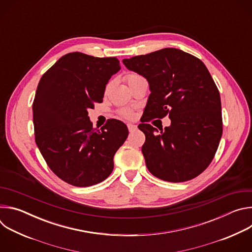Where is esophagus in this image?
Instances as JSON below:
<instances>
[{
    "mask_svg": "<svg viewBox=\"0 0 252 252\" xmlns=\"http://www.w3.org/2000/svg\"><path fill=\"white\" fill-rule=\"evenodd\" d=\"M127 128H128V131L129 132H133L134 130L137 129V126L135 125H132V124H128L127 125Z\"/></svg>",
    "mask_w": 252,
    "mask_h": 252,
    "instance_id": "esophagus-1",
    "label": "esophagus"
}]
</instances>
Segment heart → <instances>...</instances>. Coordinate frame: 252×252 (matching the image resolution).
<instances>
[{"label": "heart", "instance_id": "heart-1", "mask_svg": "<svg viewBox=\"0 0 252 252\" xmlns=\"http://www.w3.org/2000/svg\"><path fill=\"white\" fill-rule=\"evenodd\" d=\"M142 78H143L142 76H140V75H138L136 73H129V74H127L126 76V80L128 85H130L131 83H133V82H135L137 80H140ZM120 114L125 119H132L133 118V112L131 110H129V109H124V110H122L120 112Z\"/></svg>", "mask_w": 252, "mask_h": 252}]
</instances>
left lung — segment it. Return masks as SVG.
<instances>
[{"label": "left lung", "instance_id": "obj_1", "mask_svg": "<svg viewBox=\"0 0 252 252\" xmlns=\"http://www.w3.org/2000/svg\"><path fill=\"white\" fill-rule=\"evenodd\" d=\"M123 63L145 77L152 92L138 125L146 134L141 152L148 169L170 183L196 177L212 161L222 135L220 95L205 64L173 48ZM166 115L172 124L160 133L148 124Z\"/></svg>", "mask_w": 252, "mask_h": 252}]
</instances>
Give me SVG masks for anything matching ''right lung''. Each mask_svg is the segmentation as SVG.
Segmentation results:
<instances>
[{
  "mask_svg": "<svg viewBox=\"0 0 252 252\" xmlns=\"http://www.w3.org/2000/svg\"><path fill=\"white\" fill-rule=\"evenodd\" d=\"M120 69L115 57L76 52L63 56L41 78L32 102L35 143L51 170L68 185L99 184L114 169L127 127L111 119L94 128L88 110L102 101L105 85Z\"/></svg>",
  "mask_w": 252,
  "mask_h": 252,
  "instance_id": "obj_1",
  "label": "right lung"
}]
</instances>
